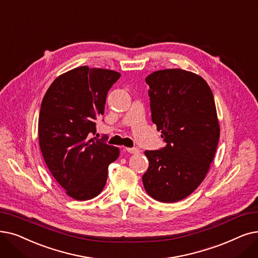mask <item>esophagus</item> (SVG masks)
Returning a JSON list of instances; mask_svg holds the SVG:
<instances>
[{
  "label": "esophagus",
  "mask_w": 258,
  "mask_h": 258,
  "mask_svg": "<svg viewBox=\"0 0 258 258\" xmlns=\"http://www.w3.org/2000/svg\"><path fill=\"white\" fill-rule=\"evenodd\" d=\"M125 151L130 154H138L139 153V150L136 148H126Z\"/></svg>",
  "instance_id": "34e87169"
}]
</instances>
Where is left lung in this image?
<instances>
[{
  "label": "left lung",
  "mask_w": 258,
  "mask_h": 258,
  "mask_svg": "<svg viewBox=\"0 0 258 258\" xmlns=\"http://www.w3.org/2000/svg\"><path fill=\"white\" fill-rule=\"evenodd\" d=\"M145 82L152 121L166 144L144 152L150 163L143 185L160 203H176L203 182L215 156L220 130L214 96L200 76L179 69L154 72Z\"/></svg>",
  "instance_id": "8db88e82"
}]
</instances>
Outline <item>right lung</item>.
<instances>
[{
    "instance_id": "1",
    "label": "right lung",
    "mask_w": 258,
    "mask_h": 258,
    "mask_svg": "<svg viewBox=\"0 0 258 258\" xmlns=\"http://www.w3.org/2000/svg\"><path fill=\"white\" fill-rule=\"evenodd\" d=\"M120 74L80 66L55 79L44 96L39 115V143L43 158L66 194L88 200L101 193L107 167L119 149L106 139L91 138L96 120L104 114L109 88Z\"/></svg>"
}]
</instances>
